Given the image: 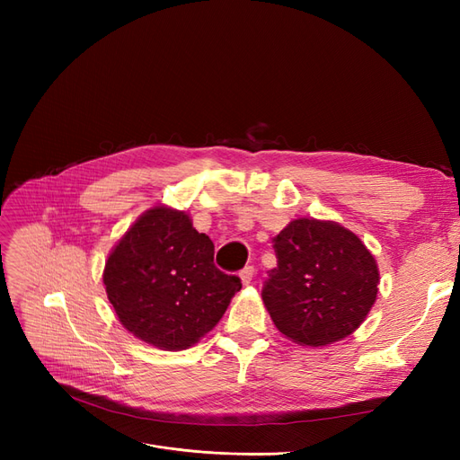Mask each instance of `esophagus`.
Instances as JSON below:
<instances>
[{
	"label": "esophagus",
	"mask_w": 460,
	"mask_h": 460,
	"mask_svg": "<svg viewBox=\"0 0 460 460\" xmlns=\"http://www.w3.org/2000/svg\"><path fill=\"white\" fill-rule=\"evenodd\" d=\"M253 274H255V269L253 267H245L242 272H240V278H242V282L247 286V284H252V280H253Z\"/></svg>",
	"instance_id": "34e87169"
}]
</instances>
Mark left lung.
<instances>
[{
  "mask_svg": "<svg viewBox=\"0 0 460 460\" xmlns=\"http://www.w3.org/2000/svg\"><path fill=\"white\" fill-rule=\"evenodd\" d=\"M274 252L262 301L288 340L323 347L363 324L380 274L358 235L332 220L297 218L276 235Z\"/></svg>",
  "mask_w": 460,
  "mask_h": 460,
  "instance_id": "1",
  "label": "left lung"
}]
</instances>
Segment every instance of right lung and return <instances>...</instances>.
Returning <instances> with one entry per match:
<instances>
[{"instance_id": "right-lung-1", "label": "right lung", "mask_w": 460, "mask_h": 460, "mask_svg": "<svg viewBox=\"0 0 460 460\" xmlns=\"http://www.w3.org/2000/svg\"><path fill=\"white\" fill-rule=\"evenodd\" d=\"M213 255L211 238L184 211L149 208L105 262L103 284L120 324L164 351L198 343L242 289L238 276L215 267Z\"/></svg>"}]
</instances>
